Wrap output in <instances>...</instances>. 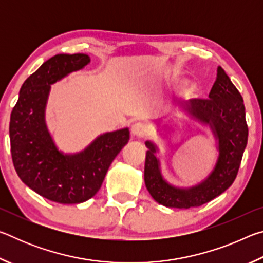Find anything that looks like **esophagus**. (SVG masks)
Instances as JSON below:
<instances>
[{
    "mask_svg": "<svg viewBox=\"0 0 263 263\" xmlns=\"http://www.w3.org/2000/svg\"><path fill=\"white\" fill-rule=\"evenodd\" d=\"M131 132H132V135H135L137 137H144V136H146V133H147V126H146L144 123L137 122L132 125Z\"/></svg>",
    "mask_w": 263,
    "mask_h": 263,
    "instance_id": "1",
    "label": "esophagus"
}]
</instances>
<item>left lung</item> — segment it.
I'll use <instances>...</instances> for the list:
<instances>
[{
  "label": "left lung",
  "instance_id": "8db88e82",
  "mask_svg": "<svg viewBox=\"0 0 263 263\" xmlns=\"http://www.w3.org/2000/svg\"><path fill=\"white\" fill-rule=\"evenodd\" d=\"M188 110L194 117L211 126L219 145V158L210 176L201 184L179 189L162 179L155 157L157 148L152 142L146 141L148 148L144 175L146 188L155 201L167 208L201 206L224 193L237 177L247 145L248 126L242 96L221 67H218L209 99L189 100Z\"/></svg>",
  "mask_w": 263,
  "mask_h": 263
}]
</instances>
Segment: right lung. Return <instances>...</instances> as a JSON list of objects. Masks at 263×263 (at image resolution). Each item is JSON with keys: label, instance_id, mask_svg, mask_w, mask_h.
I'll return each instance as SVG.
<instances>
[{"label": "right lung", "instance_id": "add662e5", "mask_svg": "<svg viewBox=\"0 0 263 263\" xmlns=\"http://www.w3.org/2000/svg\"><path fill=\"white\" fill-rule=\"evenodd\" d=\"M90 61L87 54H57L25 80L11 111L9 136L17 175L50 201L77 204L101 188L111 162L130 139L128 128L105 133L83 152L64 155L57 149L44 119L51 84Z\"/></svg>", "mask_w": 263, "mask_h": 263}]
</instances>
